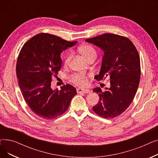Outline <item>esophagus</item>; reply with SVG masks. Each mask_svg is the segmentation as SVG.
<instances>
[{"mask_svg":"<svg viewBox=\"0 0 158 158\" xmlns=\"http://www.w3.org/2000/svg\"><path fill=\"white\" fill-rule=\"evenodd\" d=\"M77 92L78 94H81V93H84V94H89L91 92V91L88 89H84V88H78L77 89Z\"/></svg>","mask_w":158,"mask_h":158,"instance_id":"34e87169","label":"esophagus"}]
</instances>
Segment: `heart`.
<instances>
[{
  "label": "heart",
  "mask_w": 158,
  "mask_h": 158,
  "mask_svg": "<svg viewBox=\"0 0 158 158\" xmlns=\"http://www.w3.org/2000/svg\"><path fill=\"white\" fill-rule=\"evenodd\" d=\"M79 51L80 53L88 61L90 58L94 56H97V52L95 49L91 45H84L79 47ZM71 59V54H68L65 57L64 59V65L67 66ZM71 81L74 84L78 86H85L88 84V76L83 73H76L73 75L71 77Z\"/></svg>",
  "instance_id": "obj_1"
}]
</instances>
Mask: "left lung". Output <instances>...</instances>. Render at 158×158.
Returning a JSON list of instances; mask_svg holds the SVG:
<instances>
[{
	"label": "left lung",
	"mask_w": 158,
	"mask_h": 158,
	"mask_svg": "<svg viewBox=\"0 0 158 158\" xmlns=\"http://www.w3.org/2000/svg\"><path fill=\"white\" fill-rule=\"evenodd\" d=\"M85 41L104 51L101 70L95 79H110V88H106L105 92L100 87L93 89L99 96L93 110L106 118L117 117L129 106L139 86L141 69L137 49L129 38L110 33Z\"/></svg>",
	"instance_id": "left-lung-1"
}]
</instances>
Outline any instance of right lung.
<instances>
[{"label":"right lung","mask_w":158,"mask_h":158,"mask_svg":"<svg viewBox=\"0 0 158 158\" xmlns=\"http://www.w3.org/2000/svg\"><path fill=\"white\" fill-rule=\"evenodd\" d=\"M70 41L47 33L33 36L23 45L16 63V76L25 101L38 117L51 120L68 110L76 89L67 84L53 89L52 77L61 68V53L73 47Z\"/></svg>","instance_id":"obj_1"}]
</instances>
